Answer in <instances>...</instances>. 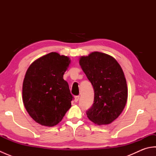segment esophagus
Wrapping results in <instances>:
<instances>
[{"label": "esophagus", "mask_w": 156, "mask_h": 156, "mask_svg": "<svg viewBox=\"0 0 156 156\" xmlns=\"http://www.w3.org/2000/svg\"><path fill=\"white\" fill-rule=\"evenodd\" d=\"M79 98H80V97H79V96H76V97H74V101L76 102H78V100H79Z\"/></svg>", "instance_id": "obj_1"}]
</instances>
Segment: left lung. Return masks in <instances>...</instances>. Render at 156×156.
I'll return each instance as SVG.
<instances>
[{"label":"left lung","instance_id":"left-lung-1","mask_svg":"<svg viewBox=\"0 0 156 156\" xmlns=\"http://www.w3.org/2000/svg\"><path fill=\"white\" fill-rule=\"evenodd\" d=\"M79 63L94 88V103L87 111L88 118L99 125L111 123L127 101V82L121 66L112 56L98 51L82 56Z\"/></svg>","mask_w":156,"mask_h":156}]
</instances>
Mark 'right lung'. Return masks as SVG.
I'll list each match as a JSON object with an SVG mask.
<instances>
[{
	"label": "right lung",
	"mask_w": 156,
	"mask_h": 156,
	"mask_svg": "<svg viewBox=\"0 0 156 156\" xmlns=\"http://www.w3.org/2000/svg\"><path fill=\"white\" fill-rule=\"evenodd\" d=\"M70 59L51 52L29 66L23 83V101L30 117L39 124L53 127L71 107L73 96L63 76Z\"/></svg>",
	"instance_id": "right-lung-1"
}]
</instances>
